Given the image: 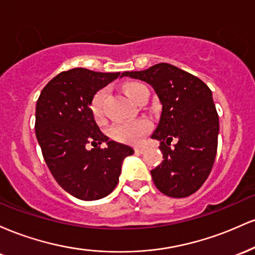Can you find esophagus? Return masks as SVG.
Instances as JSON below:
<instances>
[{"label": "esophagus", "mask_w": 255, "mask_h": 255, "mask_svg": "<svg viewBox=\"0 0 255 255\" xmlns=\"http://www.w3.org/2000/svg\"><path fill=\"white\" fill-rule=\"evenodd\" d=\"M135 152H136V153L142 154L145 152V148L141 147V146H137V147H135Z\"/></svg>", "instance_id": "esophagus-1"}]
</instances>
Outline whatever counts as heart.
I'll use <instances>...</instances> for the list:
<instances>
[{
	"mask_svg": "<svg viewBox=\"0 0 255 255\" xmlns=\"http://www.w3.org/2000/svg\"><path fill=\"white\" fill-rule=\"evenodd\" d=\"M144 85L137 83H130L125 86V93L131 102L135 101L137 93L140 89H142ZM104 91H99L95 95L92 102H91V111L96 120H99L103 115V99ZM150 129V124L146 120H135L130 122H122V124H116L110 128L109 134L113 139L118 141L127 142V144H136L141 140V137L147 133Z\"/></svg>",
	"mask_w": 255,
	"mask_h": 255,
	"instance_id": "obj_1",
	"label": "heart"
}]
</instances>
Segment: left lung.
Instances as JSON below:
<instances>
[{
  "mask_svg": "<svg viewBox=\"0 0 255 255\" xmlns=\"http://www.w3.org/2000/svg\"><path fill=\"white\" fill-rule=\"evenodd\" d=\"M122 77L151 85L162 105L151 134V139L160 142L164 158L151 170L154 184L168 197H189L209 177L217 153L219 120L211 90L199 78L169 63L125 72ZM172 139L177 144L170 148Z\"/></svg>",
  "mask_w": 255,
  "mask_h": 255,
  "instance_id": "left-lung-1",
  "label": "left lung"
}]
</instances>
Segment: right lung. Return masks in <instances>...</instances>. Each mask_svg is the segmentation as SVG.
<instances>
[{"label":"right lung","instance_id":"add662e5","mask_svg":"<svg viewBox=\"0 0 255 255\" xmlns=\"http://www.w3.org/2000/svg\"><path fill=\"white\" fill-rule=\"evenodd\" d=\"M120 73L74 68L51 79L36 105V136L49 170L73 197L98 200L115 189L130 146L109 140L99 130L91 102ZM122 77V74H121ZM91 142L95 147L87 150ZM102 142L107 144L99 149Z\"/></svg>","mask_w":255,"mask_h":255}]
</instances>
